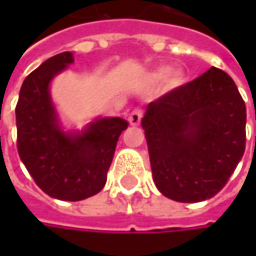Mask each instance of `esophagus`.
Masks as SVG:
<instances>
[{"mask_svg":"<svg viewBox=\"0 0 256 256\" xmlns=\"http://www.w3.org/2000/svg\"><path fill=\"white\" fill-rule=\"evenodd\" d=\"M144 116V111L141 108H136V110H134L130 114V116H128V121L131 125H140L141 124V120H142Z\"/></svg>","mask_w":256,"mask_h":256,"instance_id":"obj_1","label":"esophagus"}]
</instances>
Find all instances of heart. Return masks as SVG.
<instances>
[{
    "instance_id": "b5f03b06",
    "label": "heart",
    "mask_w": 256,
    "mask_h": 256,
    "mask_svg": "<svg viewBox=\"0 0 256 256\" xmlns=\"http://www.w3.org/2000/svg\"><path fill=\"white\" fill-rule=\"evenodd\" d=\"M170 74V68H166V66H162V68H158V70H155L152 72V80L155 81H162L165 80L166 76ZM184 81V76H182L181 72H174V74L170 76V84L172 86H176V85H180Z\"/></svg>"
}]
</instances>
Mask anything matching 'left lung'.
<instances>
[{"label": "left lung", "mask_w": 256, "mask_h": 256, "mask_svg": "<svg viewBox=\"0 0 256 256\" xmlns=\"http://www.w3.org/2000/svg\"><path fill=\"white\" fill-rule=\"evenodd\" d=\"M246 106L215 66L148 104L141 125L156 188L178 202L216 195L245 152Z\"/></svg>", "instance_id": "8db88e82"}]
</instances>
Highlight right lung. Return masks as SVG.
<instances>
[{"label": "right lung", "instance_id": "1", "mask_svg": "<svg viewBox=\"0 0 256 256\" xmlns=\"http://www.w3.org/2000/svg\"><path fill=\"white\" fill-rule=\"evenodd\" d=\"M72 62L71 52L42 62L24 80L15 106L18 155L35 184L61 201H81L102 190L118 138L128 128L115 116L96 120L81 134L61 130L50 82Z\"/></svg>", "mask_w": 256, "mask_h": 256}]
</instances>
